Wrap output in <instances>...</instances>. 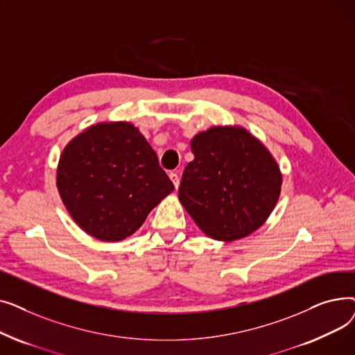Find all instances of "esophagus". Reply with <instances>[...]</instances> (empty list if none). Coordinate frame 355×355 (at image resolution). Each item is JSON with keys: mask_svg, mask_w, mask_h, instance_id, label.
I'll list each match as a JSON object with an SVG mask.
<instances>
[{"mask_svg": "<svg viewBox=\"0 0 355 355\" xmlns=\"http://www.w3.org/2000/svg\"><path fill=\"white\" fill-rule=\"evenodd\" d=\"M170 180L173 181L174 187L178 189V185H180V177H178V174H177V173H171V174H170Z\"/></svg>", "mask_w": 355, "mask_h": 355, "instance_id": "esophagus-1", "label": "esophagus"}]
</instances>
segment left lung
Segmentation results:
<instances>
[{
  "instance_id": "obj_1",
  "label": "left lung",
  "mask_w": 355,
  "mask_h": 355,
  "mask_svg": "<svg viewBox=\"0 0 355 355\" xmlns=\"http://www.w3.org/2000/svg\"><path fill=\"white\" fill-rule=\"evenodd\" d=\"M194 159L182 173L178 198L210 239L234 241L265 225L282 190L269 149L240 125H216L190 141Z\"/></svg>"
}]
</instances>
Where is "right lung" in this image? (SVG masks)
I'll use <instances>...</instances> for the list:
<instances>
[{"label": "right lung", "mask_w": 355, "mask_h": 355, "mask_svg": "<svg viewBox=\"0 0 355 355\" xmlns=\"http://www.w3.org/2000/svg\"><path fill=\"white\" fill-rule=\"evenodd\" d=\"M55 185L73 221L101 241L134 234L174 191L139 129L126 121L98 122L69 141Z\"/></svg>", "instance_id": "1"}]
</instances>
